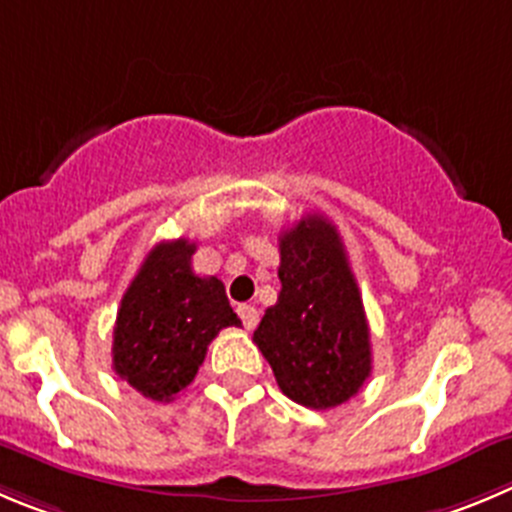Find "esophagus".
I'll return each instance as SVG.
<instances>
[{
  "label": "esophagus",
  "instance_id": "34e87169",
  "mask_svg": "<svg viewBox=\"0 0 512 512\" xmlns=\"http://www.w3.org/2000/svg\"><path fill=\"white\" fill-rule=\"evenodd\" d=\"M237 313H240V318H242V323H245L247 331H252V328L260 323V310H257L255 305H240V308H237Z\"/></svg>",
  "mask_w": 512,
  "mask_h": 512
}]
</instances>
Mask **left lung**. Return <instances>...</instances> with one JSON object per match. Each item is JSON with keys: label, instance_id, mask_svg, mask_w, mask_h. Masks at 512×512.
<instances>
[{"label": "left lung", "instance_id": "obj_1", "mask_svg": "<svg viewBox=\"0 0 512 512\" xmlns=\"http://www.w3.org/2000/svg\"><path fill=\"white\" fill-rule=\"evenodd\" d=\"M280 295L252 341L288 399L333 409L371 376V338L341 234L321 214L280 234Z\"/></svg>", "mask_w": 512, "mask_h": 512}]
</instances>
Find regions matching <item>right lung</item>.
<instances>
[{
    "instance_id": "right-lung-1",
    "label": "right lung",
    "mask_w": 512,
    "mask_h": 512,
    "mask_svg": "<svg viewBox=\"0 0 512 512\" xmlns=\"http://www.w3.org/2000/svg\"><path fill=\"white\" fill-rule=\"evenodd\" d=\"M194 250L189 240L159 242L118 308L113 371L146 399H174L194 381L217 333L242 326L222 280L191 270Z\"/></svg>"
}]
</instances>
